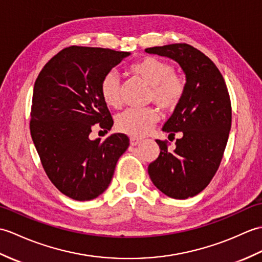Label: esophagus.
I'll list each match as a JSON object with an SVG mask.
<instances>
[{"label": "esophagus", "instance_id": "1", "mask_svg": "<svg viewBox=\"0 0 262 262\" xmlns=\"http://www.w3.org/2000/svg\"><path fill=\"white\" fill-rule=\"evenodd\" d=\"M140 142H141L140 139H137V138H131V139H130L131 146H137V144H139Z\"/></svg>", "mask_w": 262, "mask_h": 262}]
</instances>
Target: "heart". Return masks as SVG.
I'll list each match as a JSON object with an SVG mask.
<instances>
[{
    "label": "heart",
    "instance_id": "1",
    "mask_svg": "<svg viewBox=\"0 0 262 262\" xmlns=\"http://www.w3.org/2000/svg\"><path fill=\"white\" fill-rule=\"evenodd\" d=\"M130 71L150 86L148 101L154 102L164 111H172L185 94L186 82L173 74V67L155 57H144L132 63ZM100 92L103 101L111 107H119L122 103L120 78L114 72L107 73L101 80ZM159 120V114L152 107L127 108L115 119L116 129L131 137L146 136Z\"/></svg>",
    "mask_w": 262,
    "mask_h": 262
}]
</instances>
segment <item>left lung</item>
<instances>
[{
	"instance_id": "obj_1",
	"label": "left lung",
	"mask_w": 262,
	"mask_h": 262,
	"mask_svg": "<svg viewBox=\"0 0 262 262\" xmlns=\"http://www.w3.org/2000/svg\"><path fill=\"white\" fill-rule=\"evenodd\" d=\"M147 54L175 60L183 69L186 89L162 131L175 137L176 148L157 140L159 157L148 167L151 182L176 200L193 197L210 184L222 160L231 129V101L222 74L202 51L187 43L147 48Z\"/></svg>"
}]
</instances>
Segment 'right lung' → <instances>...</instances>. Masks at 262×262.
<instances>
[{
    "label": "right lung",
    "instance_id": "add662e5",
    "mask_svg": "<svg viewBox=\"0 0 262 262\" xmlns=\"http://www.w3.org/2000/svg\"><path fill=\"white\" fill-rule=\"evenodd\" d=\"M131 54L73 46L52 57L34 83L30 132L43 169L63 195L91 201L105 190L129 138L114 133L101 142L90 133L113 120L100 92L102 78Z\"/></svg>",
    "mask_w": 262,
    "mask_h": 262
}]
</instances>
